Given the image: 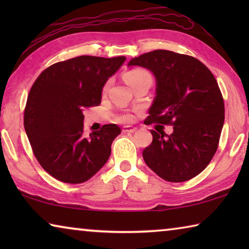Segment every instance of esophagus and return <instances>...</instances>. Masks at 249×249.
Segmentation results:
<instances>
[{
    "label": "esophagus",
    "instance_id": "1",
    "mask_svg": "<svg viewBox=\"0 0 249 249\" xmlns=\"http://www.w3.org/2000/svg\"><path fill=\"white\" fill-rule=\"evenodd\" d=\"M136 130V127H132V126H125L123 127V133L125 134H132Z\"/></svg>",
    "mask_w": 249,
    "mask_h": 249
}]
</instances>
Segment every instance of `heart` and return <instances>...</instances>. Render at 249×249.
<instances>
[{
	"label": "heart",
	"mask_w": 249,
	"mask_h": 249,
	"mask_svg": "<svg viewBox=\"0 0 249 249\" xmlns=\"http://www.w3.org/2000/svg\"><path fill=\"white\" fill-rule=\"evenodd\" d=\"M123 77H124V80L126 81V83L129 84L132 88L134 86H136L137 83L144 81V80H150L151 81L150 73L148 72V71L142 69V68H132L127 71H125ZM107 87H108V83L105 84L104 90H107ZM119 120L123 121V122H128V121H130V116L123 115V116H121Z\"/></svg>",
	"instance_id": "b5f03b06"
}]
</instances>
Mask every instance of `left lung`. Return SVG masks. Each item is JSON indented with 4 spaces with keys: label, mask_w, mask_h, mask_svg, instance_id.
Instances as JSON below:
<instances>
[{
    "label": "left lung",
    "mask_w": 249,
    "mask_h": 249,
    "mask_svg": "<svg viewBox=\"0 0 249 249\" xmlns=\"http://www.w3.org/2000/svg\"><path fill=\"white\" fill-rule=\"evenodd\" d=\"M128 66L150 70L156 96L146 125H172L170 135L151 129L142 150L146 165L170 182L195 178L215 155L224 124V100L213 73L196 58L170 50H154L133 58Z\"/></svg>",
    "instance_id": "obj_1"
}]
</instances>
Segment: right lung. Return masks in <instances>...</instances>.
<instances>
[{
	"label": "right lung",
	"instance_id": "obj_1",
	"mask_svg": "<svg viewBox=\"0 0 249 249\" xmlns=\"http://www.w3.org/2000/svg\"><path fill=\"white\" fill-rule=\"evenodd\" d=\"M125 59L75 57L48 67L34 82L24 127L36 159L53 178L82 183L107 161L121 128L107 124L87 136L83 111L101 103L105 82Z\"/></svg>",
	"mask_w": 249,
	"mask_h": 249
}]
</instances>
